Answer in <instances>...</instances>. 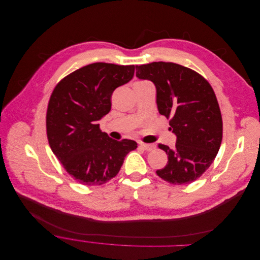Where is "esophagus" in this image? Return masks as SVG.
<instances>
[{
    "instance_id": "34e87169",
    "label": "esophagus",
    "mask_w": 260,
    "mask_h": 260,
    "mask_svg": "<svg viewBox=\"0 0 260 260\" xmlns=\"http://www.w3.org/2000/svg\"><path fill=\"white\" fill-rule=\"evenodd\" d=\"M139 146L145 150H152L155 148L154 144H150V143H144V142H139Z\"/></svg>"
}]
</instances>
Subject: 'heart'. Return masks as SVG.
Returning a JSON list of instances; mask_svg holds the SVG:
<instances>
[{
  "instance_id": "obj_1",
  "label": "heart",
  "mask_w": 260,
  "mask_h": 260,
  "mask_svg": "<svg viewBox=\"0 0 260 260\" xmlns=\"http://www.w3.org/2000/svg\"><path fill=\"white\" fill-rule=\"evenodd\" d=\"M144 83H148V82H145V81H138V82H136L135 84H144Z\"/></svg>"
}]
</instances>
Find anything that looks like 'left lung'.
<instances>
[{
  "mask_svg": "<svg viewBox=\"0 0 260 260\" xmlns=\"http://www.w3.org/2000/svg\"><path fill=\"white\" fill-rule=\"evenodd\" d=\"M136 77L157 88L159 113L176 135L174 148L159 143L168 155L158 176L171 184H189L213 163L222 140V117L213 88L202 75L173 62L136 66Z\"/></svg>",
  "mask_w": 260,
  "mask_h": 260,
  "instance_id": "obj_1",
  "label": "left lung"
}]
</instances>
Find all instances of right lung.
I'll list each match as a JSON object with an SVG mask.
<instances>
[{
    "label": "right lung",
    "mask_w": 260,
    "mask_h": 260,
    "mask_svg": "<svg viewBox=\"0 0 260 260\" xmlns=\"http://www.w3.org/2000/svg\"><path fill=\"white\" fill-rule=\"evenodd\" d=\"M134 66L95 62L64 77L47 108L49 145L67 172L84 185H101L120 171L134 140L111 138L98 121L112 109L115 89L128 83Z\"/></svg>",
    "instance_id": "add662e5"
}]
</instances>
